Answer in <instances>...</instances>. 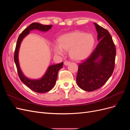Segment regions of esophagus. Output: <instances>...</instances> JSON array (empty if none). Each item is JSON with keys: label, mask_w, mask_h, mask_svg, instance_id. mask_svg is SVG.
Masks as SVG:
<instances>
[{"label": "esophagus", "mask_w": 130, "mask_h": 130, "mask_svg": "<svg viewBox=\"0 0 130 130\" xmlns=\"http://www.w3.org/2000/svg\"><path fill=\"white\" fill-rule=\"evenodd\" d=\"M70 62L69 61H65L64 62V64L66 66H67V65H69L70 64Z\"/></svg>", "instance_id": "esophagus-1"}]
</instances>
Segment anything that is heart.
<instances>
[{
  "label": "heart",
  "instance_id": "1",
  "mask_svg": "<svg viewBox=\"0 0 130 130\" xmlns=\"http://www.w3.org/2000/svg\"><path fill=\"white\" fill-rule=\"evenodd\" d=\"M59 45L54 46V51L58 55L63 54V49L69 51V55L76 61L87 58L92 53L95 44V38L91 34H85L80 31L62 35L58 40Z\"/></svg>",
  "mask_w": 130,
  "mask_h": 130
}]
</instances>
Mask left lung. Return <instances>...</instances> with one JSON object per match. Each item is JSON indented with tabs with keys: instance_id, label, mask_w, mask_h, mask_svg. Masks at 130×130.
Returning a JSON list of instances; mask_svg holds the SVG:
<instances>
[{
	"instance_id": "1",
	"label": "left lung",
	"mask_w": 130,
	"mask_h": 130,
	"mask_svg": "<svg viewBox=\"0 0 130 130\" xmlns=\"http://www.w3.org/2000/svg\"><path fill=\"white\" fill-rule=\"evenodd\" d=\"M94 25L99 42L91 54L78 64L76 76L78 87L88 92L100 88L111 77L116 55V46L108 30L96 23Z\"/></svg>"
}]
</instances>
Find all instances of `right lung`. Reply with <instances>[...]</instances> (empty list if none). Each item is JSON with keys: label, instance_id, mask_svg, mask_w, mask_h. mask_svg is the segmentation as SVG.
<instances>
[{"label": "right lung", "instance_id": "obj_1", "mask_svg": "<svg viewBox=\"0 0 130 130\" xmlns=\"http://www.w3.org/2000/svg\"><path fill=\"white\" fill-rule=\"evenodd\" d=\"M52 26L53 25H43L37 23H33L31 24L19 35L14 50V61L16 66L19 77L27 87L37 93H43L49 92L54 87L57 78L58 71L62 68L63 63L61 62L57 64L50 66L44 76L41 79L36 80H30L26 78L23 75L19 67L18 56V51L22 40L29 33L30 31L34 29H37L43 31H46L52 28Z\"/></svg>", "mask_w": 130, "mask_h": 130}]
</instances>
